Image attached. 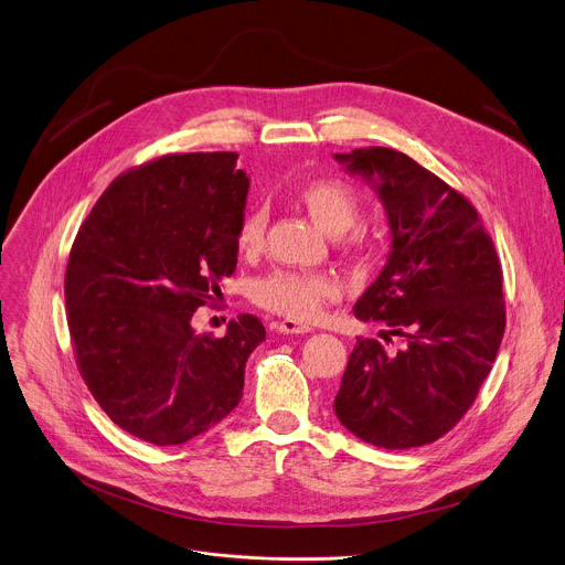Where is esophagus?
<instances>
[{
  "instance_id": "obj_1",
  "label": "esophagus",
  "mask_w": 565,
  "mask_h": 565,
  "mask_svg": "<svg viewBox=\"0 0 565 565\" xmlns=\"http://www.w3.org/2000/svg\"><path fill=\"white\" fill-rule=\"evenodd\" d=\"M277 331L284 333V335H303V333H310V329H308L306 324H301V321H295V319L277 321Z\"/></svg>"
}]
</instances>
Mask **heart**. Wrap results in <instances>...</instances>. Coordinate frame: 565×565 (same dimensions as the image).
Wrapping results in <instances>:
<instances>
[{"label": "heart", "mask_w": 565, "mask_h": 565, "mask_svg": "<svg viewBox=\"0 0 565 565\" xmlns=\"http://www.w3.org/2000/svg\"><path fill=\"white\" fill-rule=\"evenodd\" d=\"M297 201L312 216V221L333 236H342L351 228L349 244L358 250L371 248L377 234L369 227L355 225L360 218V194L344 181L317 179L306 183ZM266 212L253 210L241 221L236 232V248L241 255H257L264 248ZM255 299L259 306L295 321L315 319L324 303L340 297V281L324 273L275 270L255 284Z\"/></svg>", "instance_id": "obj_1"}]
</instances>
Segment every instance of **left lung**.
I'll return each instance as SVG.
<instances>
[{
  "label": "left lung",
  "instance_id": "8db88e82",
  "mask_svg": "<svg viewBox=\"0 0 565 565\" xmlns=\"http://www.w3.org/2000/svg\"><path fill=\"white\" fill-rule=\"evenodd\" d=\"M377 192L391 253L355 303L384 321L399 351L358 340L335 395L340 423L382 449L423 447L473 405L505 333L503 273L473 205L407 153L364 147L335 153Z\"/></svg>",
  "mask_w": 565,
  "mask_h": 565
}]
</instances>
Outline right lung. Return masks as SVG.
<instances>
[{
	"label": "right lung",
	"instance_id": "add662e5",
	"mask_svg": "<svg viewBox=\"0 0 565 565\" xmlns=\"http://www.w3.org/2000/svg\"><path fill=\"white\" fill-rule=\"evenodd\" d=\"M234 151L170 153L120 174L79 227L64 277L77 369L103 412L151 445H183L244 397L255 315L223 338L192 315L236 268L250 181Z\"/></svg>",
	"mask_w": 565,
	"mask_h": 565
}]
</instances>
